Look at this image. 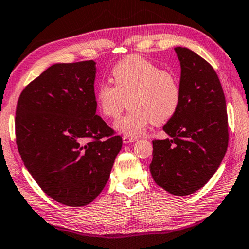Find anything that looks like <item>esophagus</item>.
I'll list each match as a JSON object with an SVG mask.
<instances>
[{"mask_svg": "<svg viewBox=\"0 0 249 249\" xmlns=\"http://www.w3.org/2000/svg\"><path fill=\"white\" fill-rule=\"evenodd\" d=\"M137 138H132V137H128V136H124L122 138V141H124V144H128V143H131L133 141H136Z\"/></svg>", "mask_w": 249, "mask_h": 249, "instance_id": "esophagus-1", "label": "esophagus"}]
</instances>
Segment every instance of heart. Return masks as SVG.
Instances as JSON below:
<instances>
[{"label":"heart","mask_w":249,"mask_h":249,"mask_svg":"<svg viewBox=\"0 0 249 249\" xmlns=\"http://www.w3.org/2000/svg\"><path fill=\"white\" fill-rule=\"evenodd\" d=\"M111 76L115 86L101 82L95 88L94 98L98 109L109 119L119 118L128 100L131 110L114 124L122 135L139 137L150 122L163 124L177 112L181 97L178 80L151 61L140 55L128 56L114 64Z\"/></svg>","instance_id":"heart-1"}]
</instances>
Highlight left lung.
<instances>
[{"mask_svg": "<svg viewBox=\"0 0 249 249\" xmlns=\"http://www.w3.org/2000/svg\"><path fill=\"white\" fill-rule=\"evenodd\" d=\"M180 62V103L163 125L169 138L152 141L150 173L157 185L187 196L208 182L228 147L226 100L218 75L194 51L175 48Z\"/></svg>", "mask_w": 249, "mask_h": 249, "instance_id": "left-lung-1", "label": "left lung"}]
</instances>
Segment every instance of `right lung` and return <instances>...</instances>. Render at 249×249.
I'll return each mask as SVG.
<instances>
[{
  "instance_id": "1",
  "label": "right lung",
  "mask_w": 249,
  "mask_h": 249,
  "mask_svg": "<svg viewBox=\"0 0 249 249\" xmlns=\"http://www.w3.org/2000/svg\"><path fill=\"white\" fill-rule=\"evenodd\" d=\"M92 60L56 63L24 88L15 112L17 144L41 189L81 207L109 180L122 138L99 117Z\"/></svg>"
}]
</instances>
